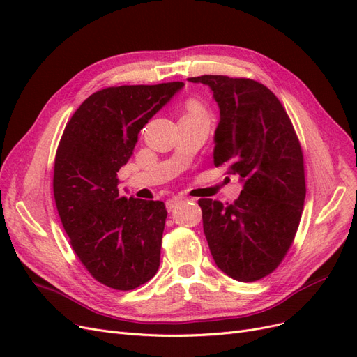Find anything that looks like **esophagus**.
<instances>
[{"label": "esophagus", "instance_id": "1", "mask_svg": "<svg viewBox=\"0 0 357 357\" xmlns=\"http://www.w3.org/2000/svg\"><path fill=\"white\" fill-rule=\"evenodd\" d=\"M181 201H183L181 198H171V199H168V201H167V210H168V211H172Z\"/></svg>", "mask_w": 357, "mask_h": 357}]
</instances>
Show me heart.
Here are the masks:
<instances>
[{"mask_svg": "<svg viewBox=\"0 0 357 357\" xmlns=\"http://www.w3.org/2000/svg\"><path fill=\"white\" fill-rule=\"evenodd\" d=\"M186 109H188L186 114H190V116H205L204 107L198 101H189L188 105H186Z\"/></svg>", "mask_w": 357, "mask_h": 357, "instance_id": "heart-1", "label": "heart"}]
</instances>
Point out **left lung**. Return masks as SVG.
Instances as JSON below:
<instances>
[{"label": "left lung", "mask_w": 357, "mask_h": 357, "mask_svg": "<svg viewBox=\"0 0 357 357\" xmlns=\"http://www.w3.org/2000/svg\"><path fill=\"white\" fill-rule=\"evenodd\" d=\"M219 105L214 165H228L243 190L234 204L202 198L204 234L222 271L238 282L273 273L295 238L305 199L302 150L282 102L250 79L201 75Z\"/></svg>", "instance_id": "1"}]
</instances>
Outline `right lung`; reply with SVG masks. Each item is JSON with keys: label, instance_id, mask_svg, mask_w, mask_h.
<instances>
[{"label": "right lung", "instance_id": "right-lung-1", "mask_svg": "<svg viewBox=\"0 0 357 357\" xmlns=\"http://www.w3.org/2000/svg\"><path fill=\"white\" fill-rule=\"evenodd\" d=\"M185 83L107 88L83 101L55 159L53 195L82 264L100 283L132 290L152 278L160 261L167 208L162 201L125 198L117 172L138 134Z\"/></svg>", "mask_w": 357, "mask_h": 357}]
</instances>
